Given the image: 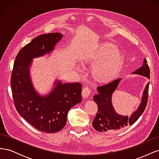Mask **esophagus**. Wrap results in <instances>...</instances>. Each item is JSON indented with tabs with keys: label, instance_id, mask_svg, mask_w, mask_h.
Wrapping results in <instances>:
<instances>
[{
	"label": "esophagus",
	"instance_id": "esophagus-1",
	"mask_svg": "<svg viewBox=\"0 0 159 159\" xmlns=\"http://www.w3.org/2000/svg\"><path fill=\"white\" fill-rule=\"evenodd\" d=\"M90 93H91V91H90V89L88 87L83 88V89H82V96H83L84 98H88V97H89Z\"/></svg>",
	"mask_w": 159,
	"mask_h": 159
}]
</instances>
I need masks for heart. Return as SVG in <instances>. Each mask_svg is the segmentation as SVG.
I'll return each instance as SVG.
<instances>
[{"label":"heart","mask_w":159,"mask_h":159,"mask_svg":"<svg viewBox=\"0 0 159 159\" xmlns=\"http://www.w3.org/2000/svg\"><path fill=\"white\" fill-rule=\"evenodd\" d=\"M88 62L95 64L91 75L95 81L109 83L121 73L125 64V55L113 43L105 42L90 53Z\"/></svg>","instance_id":"b5f03b06"}]
</instances>
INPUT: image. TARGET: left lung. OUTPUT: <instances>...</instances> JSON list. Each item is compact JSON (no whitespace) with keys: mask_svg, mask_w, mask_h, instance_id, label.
Segmentation results:
<instances>
[{"mask_svg":"<svg viewBox=\"0 0 159 159\" xmlns=\"http://www.w3.org/2000/svg\"><path fill=\"white\" fill-rule=\"evenodd\" d=\"M132 74L140 75L150 79V70L147 61L144 59L142 66L133 71ZM121 80V78H118L97 88L98 93L94 95L93 99L98 105V111L92 122V125L96 131L102 133L121 131L135 123L146 108L150 82L146 85L144 89L140 105L131 116L119 115L115 111L112 104V95L117 89Z\"/></svg>","mask_w":159,"mask_h":159,"instance_id":"1","label":"left lung"}]
</instances>
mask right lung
<instances>
[{"label": "right lung", "mask_w": 159, "mask_h": 159, "mask_svg": "<svg viewBox=\"0 0 159 159\" xmlns=\"http://www.w3.org/2000/svg\"><path fill=\"white\" fill-rule=\"evenodd\" d=\"M63 35L54 32L33 39L19 51L14 61L11 86L18 113L40 131L53 133L66 124L69 110L81 102V84H62L56 80L50 92L41 95L32 82L30 70L33 59L50 54Z\"/></svg>", "instance_id": "add662e5"}]
</instances>
